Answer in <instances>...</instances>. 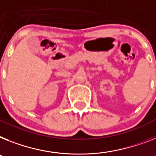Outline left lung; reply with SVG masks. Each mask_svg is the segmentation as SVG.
<instances>
[{
  "label": "left lung",
  "mask_w": 156,
  "mask_h": 156,
  "mask_svg": "<svg viewBox=\"0 0 156 156\" xmlns=\"http://www.w3.org/2000/svg\"><path fill=\"white\" fill-rule=\"evenodd\" d=\"M155 58H156V57H155Z\"/></svg>",
  "instance_id": "left-lung-1"
}]
</instances>
